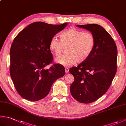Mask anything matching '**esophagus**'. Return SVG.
<instances>
[{"label": "esophagus", "mask_w": 126, "mask_h": 126, "mask_svg": "<svg viewBox=\"0 0 126 126\" xmlns=\"http://www.w3.org/2000/svg\"><path fill=\"white\" fill-rule=\"evenodd\" d=\"M65 73L68 74V73H69V69L68 68H65Z\"/></svg>", "instance_id": "34e87169"}]
</instances>
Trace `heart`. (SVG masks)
Here are the masks:
<instances>
[{
	"label": "heart",
	"mask_w": 126,
	"mask_h": 126,
	"mask_svg": "<svg viewBox=\"0 0 126 126\" xmlns=\"http://www.w3.org/2000/svg\"><path fill=\"white\" fill-rule=\"evenodd\" d=\"M60 39H51L49 49L56 56H60L65 48V55L55 58L58 64L69 67L76 62L82 63L90 57L94 49L96 40L90 32L71 28L61 32Z\"/></svg>",
	"instance_id": "1"
}]
</instances>
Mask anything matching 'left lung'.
Segmentation results:
<instances>
[{
  "mask_svg": "<svg viewBox=\"0 0 126 126\" xmlns=\"http://www.w3.org/2000/svg\"><path fill=\"white\" fill-rule=\"evenodd\" d=\"M76 26L90 31L96 43L90 57L69 70L74 77L70 93L77 101L90 103L101 97L110 87L117 70V50L113 38L101 26L95 24Z\"/></svg>",
  "mask_w": 126,
  "mask_h": 126,
  "instance_id": "1",
  "label": "left lung"
}]
</instances>
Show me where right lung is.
<instances>
[{
	"mask_svg": "<svg viewBox=\"0 0 126 126\" xmlns=\"http://www.w3.org/2000/svg\"><path fill=\"white\" fill-rule=\"evenodd\" d=\"M34 22L19 33L10 49V75L16 90L23 98L37 101L49 94L56 79L65 75L64 66L52 63L51 39L67 25Z\"/></svg>",
	"mask_w": 126,
	"mask_h": 126,
	"instance_id": "1",
	"label": "right lung"
}]
</instances>
